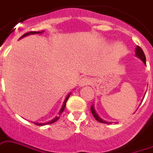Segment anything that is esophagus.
Listing matches in <instances>:
<instances>
[{
    "label": "esophagus",
    "mask_w": 153,
    "mask_h": 153,
    "mask_svg": "<svg viewBox=\"0 0 153 153\" xmlns=\"http://www.w3.org/2000/svg\"><path fill=\"white\" fill-rule=\"evenodd\" d=\"M91 82V79H89V78H86V77H84V78H82V79L79 80V86H84V85H89Z\"/></svg>",
    "instance_id": "1"
}]
</instances>
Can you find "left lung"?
Masks as SVG:
<instances>
[{
  "label": "left lung",
  "mask_w": 153,
  "mask_h": 153,
  "mask_svg": "<svg viewBox=\"0 0 153 153\" xmlns=\"http://www.w3.org/2000/svg\"><path fill=\"white\" fill-rule=\"evenodd\" d=\"M136 55H137V56H138L140 59H141V60L144 62V64H146V58H145V53H144L143 50H142V48H141V47L137 46V48H136ZM90 110H91L92 114H93V115H94V118H95V120H96L97 121H98L99 123H106L105 121H103V120H101L99 116H98L97 114L96 111H95V109H94L93 105L90 107Z\"/></svg>",
  "instance_id": "8db88e82"
}]
</instances>
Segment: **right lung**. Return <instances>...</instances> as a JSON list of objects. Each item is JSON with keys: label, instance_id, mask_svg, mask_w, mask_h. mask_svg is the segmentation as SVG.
I'll return each mask as SVG.
<instances>
[{"label": "right lung", "instance_id": "add662e5", "mask_svg": "<svg viewBox=\"0 0 153 153\" xmlns=\"http://www.w3.org/2000/svg\"><path fill=\"white\" fill-rule=\"evenodd\" d=\"M42 33V32H40V31H30V32H27V33H24V34H23V35L20 38H23V37H26V36H27V35H30V34H33V33ZM69 97H70V94H69V95H68V96L66 97L65 100H64V105H63V107H62L61 110L59 111V114H62V112L64 111V108H65V106H66V103H67V101H68ZM59 117H56L55 119H53L52 121L48 122V123H43V124H42V123H35V124H36V125H38V126H42V125H45V124H51V123H55V122H56L57 120H59Z\"/></svg>", "mask_w": 153, "mask_h": 153}]
</instances>
